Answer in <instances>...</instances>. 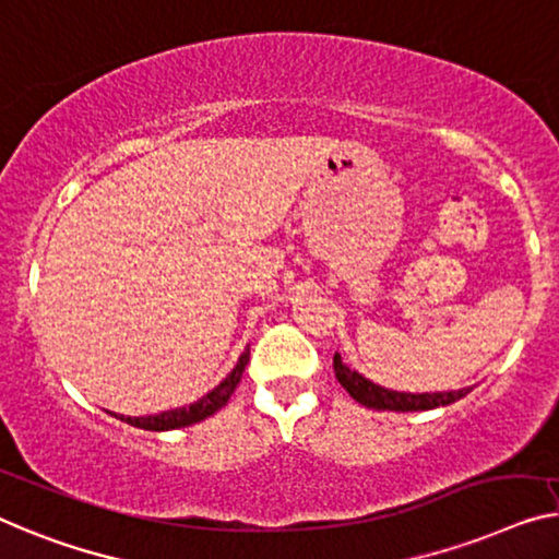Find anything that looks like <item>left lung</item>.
I'll list each match as a JSON object with an SVG mask.
<instances>
[{
  "instance_id": "left-lung-1",
  "label": "left lung",
  "mask_w": 559,
  "mask_h": 559,
  "mask_svg": "<svg viewBox=\"0 0 559 559\" xmlns=\"http://www.w3.org/2000/svg\"><path fill=\"white\" fill-rule=\"evenodd\" d=\"M333 373H336L338 384L348 391L354 402H359L369 409L381 412H424L437 409V406L454 404L456 399L469 394L472 389L460 391H431V394H406V391H391L373 381L364 379L359 371H352L346 364H341V356H333Z\"/></svg>"
}]
</instances>
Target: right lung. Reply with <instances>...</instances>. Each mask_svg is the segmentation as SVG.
<instances>
[{"label":"right lung","instance_id":"add662e5","mask_svg":"<svg viewBox=\"0 0 559 559\" xmlns=\"http://www.w3.org/2000/svg\"><path fill=\"white\" fill-rule=\"evenodd\" d=\"M248 359H251V354L243 352V356H240L238 364H236V369H233L228 377L211 391V394H205L195 404L182 406V409H170V412L155 414V416H120V419L132 424V427L147 429V431H168V429H180V427H190V424L203 421V419H207V416L223 409V406L228 404L230 394L236 391L240 377H243ZM115 416H118V414H115Z\"/></svg>","mask_w":559,"mask_h":559}]
</instances>
